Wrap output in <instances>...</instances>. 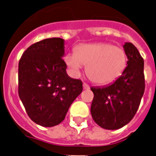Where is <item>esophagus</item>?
Here are the masks:
<instances>
[{"instance_id": "obj_1", "label": "esophagus", "mask_w": 156, "mask_h": 156, "mask_svg": "<svg viewBox=\"0 0 156 156\" xmlns=\"http://www.w3.org/2000/svg\"><path fill=\"white\" fill-rule=\"evenodd\" d=\"M82 87H83V89H85V90H88L90 88V87L87 84V83H83Z\"/></svg>"}]
</instances>
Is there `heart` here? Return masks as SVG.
Here are the masks:
<instances>
[{"mask_svg": "<svg viewBox=\"0 0 156 156\" xmlns=\"http://www.w3.org/2000/svg\"><path fill=\"white\" fill-rule=\"evenodd\" d=\"M64 61L74 75L80 74L83 66H87V75L94 83L107 85L122 75L127 58L122 48L99 42L78 45L74 54H67Z\"/></svg>", "mask_w": 156, "mask_h": 156, "instance_id": "heart-1", "label": "heart"}]
</instances>
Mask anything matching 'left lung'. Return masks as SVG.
Wrapping results in <instances>:
<instances>
[{
  "label": "left lung",
  "instance_id": "8db88e82",
  "mask_svg": "<svg viewBox=\"0 0 156 156\" xmlns=\"http://www.w3.org/2000/svg\"><path fill=\"white\" fill-rule=\"evenodd\" d=\"M123 49L128 61L122 75L111 84L90 88L92 118L107 130H117L131 122L145 90L144 59L132 43L125 42Z\"/></svg>",
  "mask_w": 156,
  "mask_h": 156
}]
</instances>
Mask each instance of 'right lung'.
I'll return each instance as SVG.
<instances>
[{"instance_id":"right-lung-1","label":"right lung","mask_w":156,"mask_h":156,"mask_svg":"<svg viewBox=\"0 0 156 156\" xmlns=\"http://www.w3.org/2000/svg\"><path fill=\"white\" fill-rule=\"evenodd\" d=\"M64 55V39L53 37L30 45L19 61V97L28 115L40 126L62 122L82 93V81L67 74Z\"/></svg>"}]
</instances>
